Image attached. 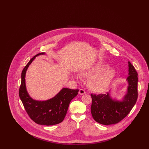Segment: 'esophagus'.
I'll return each instance as SVG.
<instances>
[{
    "mask_svg": "<svg viewBox=\"0 0 149 149\" xmlns=\"http://www.w3.org/2000/svg\"><path fill=\"white\" fill-rule=\"evenodd\" d=\"M85 91H84V89H79V94H80V95H83V94H85Z\"/></svg>",
    "mask_w": 149,
    "mask_h": 149,
    "instance_id": "obj_1",
    "label": "esophagus"
}]
</instances>
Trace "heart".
I'll list each match as a JSON object with an SVG mask.
<instances>
[{
	"label": "heart",
	"instance_id": "obj_1",
	"mask_svg": "<svg viewBox=\"0 0 149 149\" xmlns=\"http://www.w3.org/2000/svg\"><path fill=\"white\" fill-rule=\"evenodd\" d=\"M107 67L108 65L105 64L93 65L81 71L80 76L83 78L93 76L89 81V88L94 92H103L108 88L116 75L114 69L106 70Z\"/></svg>",
	"mask_w": 149,
	"mask_h": 149
}]
</instances>
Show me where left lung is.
Instances as JSON below:
<instances>
[{
	"mask_svg": "<svg viewBox=\"0 0 149 149\" xmlns=\"http://www.w3.org/2000/svg\"><path fill=\"white\" fill-rule=\"evenodd\" d=\"M127 93L122 102L113 100L109 94H91L92 98L91 113L98 123L104 125L116 124L130 112L138 97L137 72L134 66L128 62Z\"/></svg>",
	"mask_w": 149,
	"mask_h": 149,
	"instance_id": "8db88e82",
	"label": "left lung"
}]
</instances>
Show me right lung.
<instances>
[{
    "mask_svg": "<svg viewBox=\"0 0 149 149\" xmlns=\"http://www.w3.org/2000/svg\"><path fill=\"white\" fill-rule=\"evenodd\" d=\"M42 54L45 53H39L32 57L23 69L19 95L27 113L32 120L38 125L51 126L60 123L64 120L69 104L71 100L78 95L79 90L63 88L55 97L46 101L32 99L26 91V72L35 57Z\"/></svg>",
    "mask_w": 149,
    "mask_h": 149,
    "instance_id": "add662e5",
    "label": "right lung"
}]
</instances>
